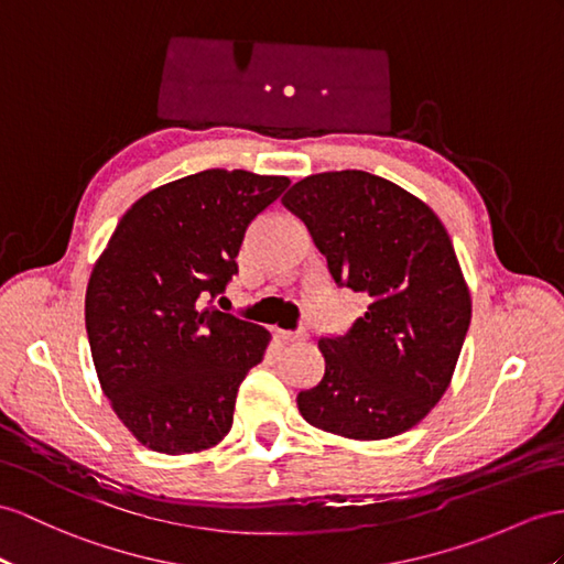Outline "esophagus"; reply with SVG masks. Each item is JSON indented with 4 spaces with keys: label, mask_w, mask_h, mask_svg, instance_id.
I'll return each instance as SVG.
<instances>
[{
    "label": "esophagus",
    "mask_w": 564,
    "mask_h": 564,
    "mask_svg": "<svg viewBox=\"0 0 564 564\" xmlns=\"http://www.w3.org/2000/svg\"><path fill=\"white\" fill-rule=\"evenodd\" d=\"M278 337L282 341H304L308 335L306 329H296V333H290V329H278Z\"/></svg>",
    "instance_id": "obj_1"
}]
</instances>
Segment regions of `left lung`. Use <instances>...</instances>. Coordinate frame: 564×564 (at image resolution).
<instances>
[{"label": "left lung", "instance_id": "left-lung-1", "mask_svg": "<svg viewBox=\"0 0 564 564\" xmlns=\"http://www.w3.org/2000/svg\"><path fill=\"white\" fill-rule=\"evenodd\" d=\"M282 203L335 284L368 296L345 335L321 337L325 373L299 392L301 416L354 441L409 431L447 390L471 323L447 229L416 196L361 170L301 178Z\"/></svg>", "mask_w": 564, "mask_h": 564}]
</instances>
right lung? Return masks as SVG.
Returning <instances> with one entry per match:
<instances>
[{
	"mask_svg": "<svg viewBox=\"0 0 564 564\" xmlns=\"http://www.w3.org/2000/svg\"><path fill=\"white\" fill-rule=\"evenodd\" d=\"M286 176L205 170L150 191L119 219L86 292L102 392L145 447L186 455L217 445L241 380L270 333L205 306L239 272L246 229Z\"/></svg>",
	"mask_w": 564,
	"mask_h": 564,
	"instance_id": "right-lung-1",
	"label": "right lung"
}]
</instances>
